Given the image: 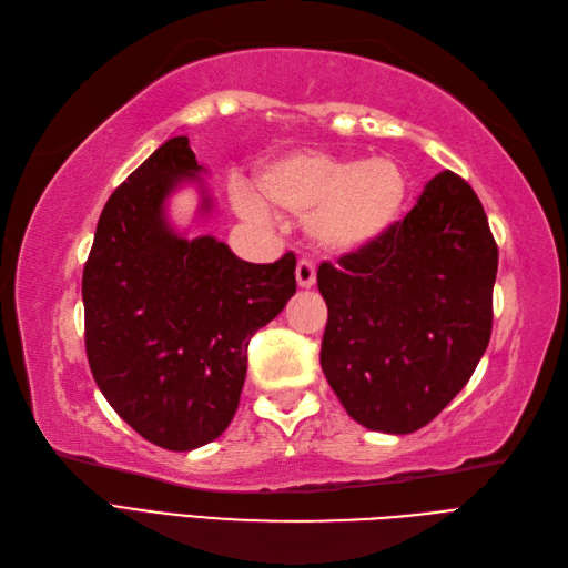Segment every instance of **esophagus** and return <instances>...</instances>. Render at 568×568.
<instances>
[{"label":"esophagus","instance_id":"34e87169","mask_svg":"<svg viewBox=\"0 0 568 568\" xmlns=\"http://www.w3.org/2000/svg\"><path fill=\"white\" fill-rule=\"evenodd\" d=\"M295 276H297V285H300L302 290H308L311 285L316 283V266L311 264V262H306V260H302V262L297 264Z\"/></svg>","mask_w":568,"mask_h":568}]
</instances>
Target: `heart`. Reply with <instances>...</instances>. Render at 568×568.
<instances>
[{"label": "heart", "instance_id": "heart-1", "mask_svg": "<svg viewBox=\"0 0 568 568\" xmlns=\"http://www.w3.org/2000/svg\"><path fill=\"white\" fill-rule=\"evenodd\" d=\"M260 199L233 186V203L252 222L271 210L304 216V231L318 250L354 254L375 245L406 207L408 179L392 158H342L321 149H297L268 160L254 176Z\"/></svg>", "mask_w": 568, "mask_h": 568}]
</instances>
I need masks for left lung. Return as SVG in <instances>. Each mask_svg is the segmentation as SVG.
<instances>
[{
	"label": "left lung",
	"mask_w": 568,
	"mask_h": 568,
	"mask_svg": "<svg viewBox=\"0 0 568 568\" xmlns=\"http://www.w3.org/2000/svg\"><path fill=\"white\" fill-rule=\"evenodd\" d=\"M496 273L481 200L450 170L375 245L323 262L321 368L344 410L387 434L432 423L486 352Z\"/></svg>",
	"instance_id": "1"
}]
</instances>
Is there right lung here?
Returning a JSON list of instances; mask_svg holds the SVG:
<instances>
[{"mask_svg":"<svg viewBox=\"0 0 568 568\" xmlns=\"http://www.w3.org/2000/svg\"><path fill=\"white\" fill-rule=\"evenodd\" d=\"M200 172L186 136L164 141L108 197L82 273L91 375L126 425L168 450L205 446L231 425L250 337L297 292L292 252L250 264L170 226L164 203ZM210 207L203 189L200 212Z\"/></svg>","mask_w":568,"mask_h":568,"instance_id":"right-lung-1","label":"right lung"}]
</instances>
